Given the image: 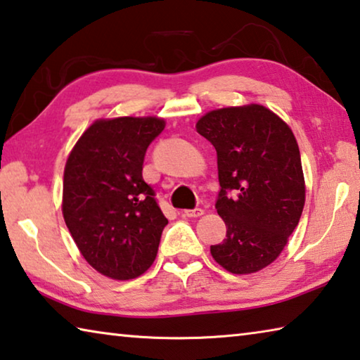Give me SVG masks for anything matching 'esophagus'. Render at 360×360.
Listing matches in <instances>:
<instances>
[{
    "mask_svg": "<svg viewBox=\"0 0 360 360\" xmlns=\"http://www.w3.org/2000/svg\"><path fill=\"white\" fill-rule=\"evenodd\" d=\"M203 214H205V211H203L202 208L186 210V211H184V216H187V217H200V216H203Z\"/></svg>",
    "mask_w": 360,
    "mask_h": 360,
    "instance_id": "1",
    "label": "esophagus"
}]
</instances>
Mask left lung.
I'll return each mask as SVG.
<instances>
[{
  "label": "left lung",
  "mask_w": 360,
  "mask_h": 360,
  "mask_svg": "<svg viewBox=\"0 0 360 360\" xmlns=\"http://www.w3.org/2000/svg\"><path fill=\"white\" fill-rule=\"evenodd\" d=\"M197 131L217 152L216 210L227 225L211 255L235 275L259 271L281 254L303 211L304 181L294 133L260 105L211 111L197 122Z\"/></svg>",
  "instance_id": "1"
}]
</instances>
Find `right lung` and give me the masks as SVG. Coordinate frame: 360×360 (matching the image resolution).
<instances>
[{
	"label": "right lung",
	"mask_w": 360,
	"mask_h": 360,
	"mask_svg": "<svg viewBox=\"0 0 360 360\" xmlns=\"http://www.w3.org/2000/svg\"><path fill=\"white\" fill-rule=\"evenodd\" d=\"M163 129L165 122L157 117L96 120L66 162V227L84 259L101 275L133 279L155 260L168 219L143 179V162Z\"/></svg>",
	"instance_id": "add662e5"
}]
</instances>
